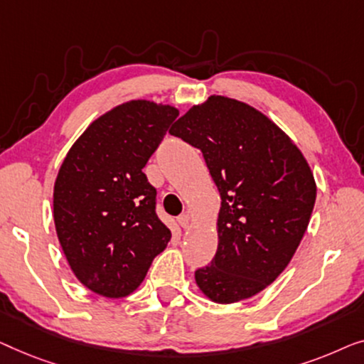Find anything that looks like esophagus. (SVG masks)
Wrapping results in <instances>:
<instances>
[{
	"label": "esophagus",
	"mask_w": 364,
	"mask_h": 364,
	"mask_svg": "<svg viewBox=\"0 0 364 364\" xmlns=\"http://www.w3.org/2000/svg\"><path fill=\"white\" fill-rule=\"evenodd\" d=\"M178 224H180L183 229H186L189 226V216H188V214H181V216H178Z\"/></svg>",
	"instance_id": "obj_1"
}]
</instances>
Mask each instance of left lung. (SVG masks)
<instances>
[{
    "mask_svg": "<svg viewBox=\"0 0 364 364\" xmlns=\"http://www.w3.org/2000/svg\"><path fill=\"white\" fill-rule=\"evenodd\" d=\"M203 151L221 194L218 250L194 279L218 304L249 299L282 274L315 206L309 163L285 133L244 102L213 95L170 130Z\"/></svg>",
    "mask_w": 364,
    "mask_h": 364,
    "instance_id": "obj_1",
    "label": "left lung"
}]
</instances>
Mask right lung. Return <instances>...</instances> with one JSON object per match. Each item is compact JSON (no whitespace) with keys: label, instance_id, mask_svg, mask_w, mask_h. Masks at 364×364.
<instances>
[{"label":"right lung","instance_id":"add662e5","mask_svg":"<svg viewBox=\"0 0 364 364\" xmlns=\"http://www.w3.org/2000/svg\"><path fill=\"white\" fill-rule=\"evenodd\" d=\"M178 115L170 105L127 102L82 133L60 165L55 231L75 277L95 294L130 295L170 242L141 170Z\"/></svg>","mask_w":364,"mask_h":364}]
</instances>
